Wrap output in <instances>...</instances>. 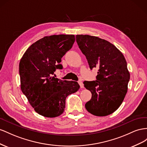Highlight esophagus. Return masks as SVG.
<instances>
[{"label":"esophagus","mask_w":147,"mask_h":147,"mask_svg":"<svg viewBox=\"0 0 147 147\" xmlns=\"http://www.w3.org/2000/svg\"><path fill=\"white\" fill-rule=\"evenodd\" d=\"M78 83H79V86H80V87H81V88H83V87H84V84H83L81 80H79V81H78Z\"/></svg>","instance_id":"34e87169"}]
</instances>
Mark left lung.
Returning <instances> with one entry per match:
<instances>
[{
  "instance_id": "1",
  "label": "left lung",
  "mask_w": 147,
  "mask_h": 147,
  "mask_svg": "<svg viewBox=\"0 0 147 147\" xmlns=\"http://www.w3.org/2000/svg\"><path fill=\"white\" fill-rule=\"evenodd\" d=\"M77 44L90 69L98 67L96 80L84 82L92 93L85 107L91 114L105 116L115 112L127 91L130 74L123 53L107 40L89 35H76Z\"/></svg>"
}]
</instances>
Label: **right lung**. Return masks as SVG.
Here are the masks:
<instances>
[{"label": "right lung", "mask_w": 147, "mask_h": 147, "mask_svg": "<svg viewBox=\"0 0 147 147\" xmlns=\"http://www.w3.org/2000/svg\"><path fill=\"white\" fill-rule=\"evenodd\" d=\"M74 35H53L32 44L19 65L21 89L38 114L54 118L61 115L66 97L79 89L76 81H62L53 75L62 69L61 58L72 48Z\"/></svg>", "instance_id": "obj_1"}]
</instances>
